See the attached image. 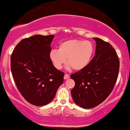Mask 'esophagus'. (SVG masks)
Here are the masks:
<instances>
[{"mask_svg": "<svg viewBox=\"0 0 130 130\" xmlns=\"http://www.w3.org/2000/svg\"><path fill=\"white\" fill-rule=\"evenodd\" d=\"M70 78V76L68 74H65L64 75V79H68Z\"/></svg>", "mask_w": 130, "mask_h": 130, "instance_id": "1", "label": "esophagus"}]
</instances>
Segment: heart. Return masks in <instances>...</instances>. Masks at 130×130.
<instances>
[{"label":"heart","mask_w":130,"mask_h":130,"mask_svg":"<svg viewBox=\"0 0 130 130\" xmlns=\"http://www.w3.org/2000/svg\"><path fill=\"white\" fill-rule=\"evenodd\" d=\"M94 46L88 40L68 39L61 42L58 50L53 49L50 52L49 57L54 66L60 70L66 62L76 71L86 68L91 60Z\"/></svg>","instance_id":"b5f03b06"}]
</instances>
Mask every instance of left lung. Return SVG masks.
Segmentation results:
<instances>
[{"mask_svg":"<svg viewBox=\"0 0 130 130\" xmlns=\"http://www.w3.org/2000/svg\"><path fill=\"white\" fill-rule=\"evenodd\" d=\"M95 56L86 68L71 75L75 86L73 101L83 108L90 109L103 102L111 93L118 79L119 60L110 43L94 37Z\"/></svg>","mask_w":130,"mask_h":130,"instance_id":"1","label":"left lung"}]
</instances>
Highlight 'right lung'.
<instances>
[{
    "mask_svg": "<svg viewBox=\"0 0 130 130\" xmlns=\"http://www.w3.org/2000/svg\"><path fill=\"white\" fill-rule=\"evenodd\" d=\"M54 36L37 34L22 40L11 56V70L17 87L26 101L43 106L54 99L63 82L64 73L50 60Z\"/></svg>",
    "mask_w": 130,
    "mask_h": 130,
    "instance_id": "1",
    "label": "right lung"
}]
</instances>
